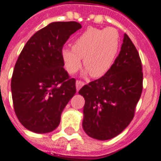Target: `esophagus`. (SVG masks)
Segmentation results:
<instances>
[{
	"label": "esophagus",
	"instance_id": "1",
	"mask_svg": "<svg viewBox=\"0 0 161 161\" xmlns=\"http://www.w3.org/2000/svg\"><path fill=\"white\" fill-rule=\"evenodd\" d=\"M83 85H84V83H83V81L77 80V82H76V88H77V90H79Z\"/></svg>",
	"mask_w": 161,
	"mask_h": 161
}]
</instances>
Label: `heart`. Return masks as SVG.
Listing matches in <instances>:
<instances>
[{
    "mask_svg": "<svg viewBox=\"0 0 161 161\" xmlns=\"http://www.w3.org/2000/svg\"><path fill=\"white\" fill-rule=\"evenodd\" d=\"M120 48V36L117 29L88 27L74 40L73 47L62 50L64 68L71 74L83 65L93 78L105 75L112 68Z\"/></svg>",
    "mask_w": 161,
    "mask_h": 161,
    "instance_id": "obj_1",
    "label": "heart"
}]
</instances>
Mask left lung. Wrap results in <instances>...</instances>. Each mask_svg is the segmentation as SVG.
I'll return each instance as SVG.
<instances>
[{"instance_id":"left-lung-1","label":"left lung","mask_w":161,"mask_h":161,"mask_svg":"<svg viewBox=\"0 0 161 161\" xmlns=\"http://www.w3.org/2000/svg\"><path fill=\"white\" fill-rule=\"evenodd\" d=\"M142 90L141 59L125 34L121 51L110 70L78 92L85 99L83 130L89 137L99 140L119 135L135 116Z\"/></svg>"}]
</instances>
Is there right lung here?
Segmentation results:
<instances>
[{
  "mask_svg": "<svg viewBox=\"0 0 161 161\" xmlns=\"http://www.w3.org/2000/svg\"><path fill=\"white\" fill-rule=\"evenodd\" d=\"M81 27L76 21L50 23L29 39L19 55L11 93L16 117L28 130L43 134L55 130L76 93V79L63 68L61 53L69 36Z\"/></svg>",
  "mask_w": 161,
  "mask_h": 161,
  "instance_id": "1",
  "label": "right lung"
}]
</instances>
